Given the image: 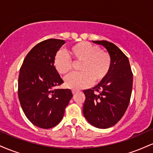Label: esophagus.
I'll use <instances>...</instances> for the list:
<instances>
[{
    "label": "esophagus",
    "instance_id": "1",
    "mask_svg": "<svg viewBox=\"0 0 153 153\" xmlns=\"http://www.w3.org/2000/svg\"><path fill=\"white\" fill-rule=\"evenodd\" d=\"M78 92V91H75V90H73V95H75V94H76V93Z\"/></svg>",
    "mask_w": 153,
    "mask_h": 153
}]
</instances>
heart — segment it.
<instances>
[{
	"instance_id": "1",
	"label": "heart",
	"mask_w": 153,
	"mask_h": 153,
	"mask_svg": "<svg viewBox=\"0 0 153 153\" xmlns=\"http://www.w3.org/2000/svg\"><path fill=\"white\" fill-rule=\"evenodd\" d=\"M68 54L74 62H81L80 73H73L66 77L65 84L73 90H79L102 82L108 76L111 66V58L106 51L100 50L96 45L82 42L68 48ZM53 65L56 71L65 75L73 68V62L66 54L58 52L54 55Z\"/></svg>"
}]
</instances>
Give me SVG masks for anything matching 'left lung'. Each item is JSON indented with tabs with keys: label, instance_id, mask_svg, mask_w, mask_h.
Returning <instances> with one entry per match:
<instances>
[{
	"label": "left lung",
	"instance_id": "left-lung-1",
	"mask_svg": "<svg viewBox=\"0 0 153 153\" xmlns=\"http://www.w3.org/2000/svg\"><path fill=\"white\" fill-rule=\"evenodd\" d=\"M92 42L106 49L111 58V66L108 76L102 82L83 91L85 101L82 112L91 125L106 129L122 119L129 106L133 75L129 59L115 45L105 40ZM94 91L100 92L96 94Z\"/></svg>",
	"mask_w": 153,
	"mask_h": 153
}]
</instances>
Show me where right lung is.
<instances>
[{"label": "right lung", "mask_w": 153, "mask_h": 153, "mask_svg": "<svg viewBox=\"0 0 153 153\" xmlns=\"http://www.w3.org/2000/svg\"><path fill=\"white\" fill-rule=\"evenodd\" d=\"M65 43L50 39L37 44L26 56L19 72L18 95L23 111L34 125L42 129L61 122L73 97L70 89H53L63 83L53 60Z\"/></svg>", "instance_id": "add662e5"}]
</instances>
